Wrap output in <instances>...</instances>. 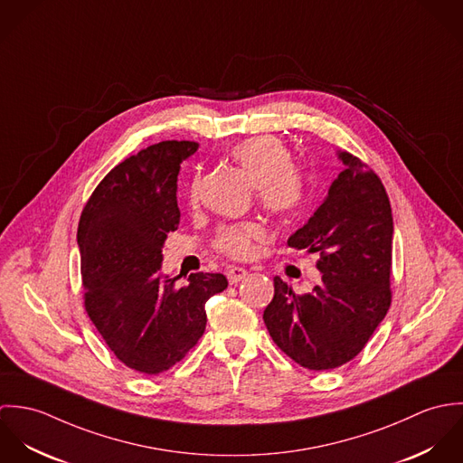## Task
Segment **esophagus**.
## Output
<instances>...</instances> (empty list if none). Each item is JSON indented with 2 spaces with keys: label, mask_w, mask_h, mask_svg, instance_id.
I'll list each match as a JSON object with an SVG mask.
<instances>
[{
  "label": "esophagus",
  "mask_w": 463,
  "mask_h": 463,
  "mask_svg": "<svg viewBox=\"0 0 463 463\" xmlns=\"http://www.w3.org/2000/svg\"><path fill=\"white\" fill-rule=\"evenodd\" d=\"M226 276H228V281H230L232 285H235V283L242 281V279L248 276V270H246L244 267L233 265V267H230V269L226 270Z\"/></svg>",
  "instance_id": "34e87169"
}]
</instances>
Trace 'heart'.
<instances>
[{"label": "heart", "mask_w": 463, "mask_h": 463, "mask_svg": "<svg viewBox=\"0 0 463 463\" xmlns=\"http://www.w3.org/2000/svg\"><path fill=\"white\" fill-rule=\"evenodd\" d=\"M230 156L257 185L259 199L269 212L288 217L301 208L307 198V178L290 165V153L278 138H246L232 147ZM198 191L196 176L189 189L191 203L198 199ZM264 226L259 222L224 226L215 237V246L226 255L244 259L253 253L255 241L264 239Z\"/></svg>", "instance_id": "obj_1"}]
</instances>
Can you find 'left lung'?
I'll list each match as a JSON object with an SVG mask.
<instances>
[{
    "label": "left lung",
    "instance_id": "left-lung-1",
    "mask_svg": "<svg viewBox=\"0 0 463 463\" xmlns=\"http://www.w3.org/2000/svg\"><path fill=\"white\" fill-rule=\"evenodd\" d=\"M314 215L287 244L317 253L321 283L298 296L279 276L264 323L299 365L328 371L354 358L391 307L392 210L380 178L347 151Z\"/></svg>",
    "mask_w": 463,
    "mask_h": 463
}]
</instances>
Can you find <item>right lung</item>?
<instances>
[{
	"label": "right lung",
	"mask_w": 463,
	"mask_h": 463,
	"mask_svg": "<svg viewBox=\"0 0 463 463\" xmlns=\"http://www.w3.org/2000/svg\"><path fill=\"white\" fill-rule=\"evenodd\" d=\"M196 142L164 140L116 165L87 201L78 224L85 310L114 354L140 374L180 362L204 326V303L228 287L221 272L185 285L162 272L167 233L178 230L180 164Z\"/></svg>",
	"instance_id": "add662e5"
}]
</instances>
